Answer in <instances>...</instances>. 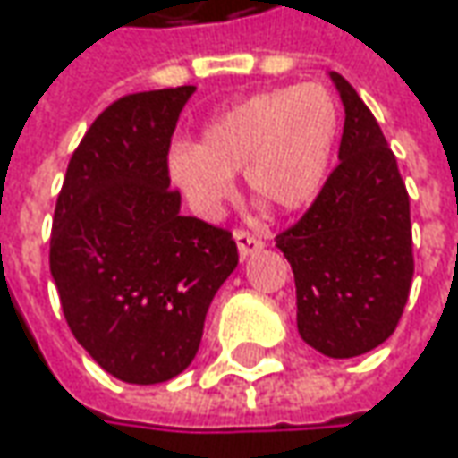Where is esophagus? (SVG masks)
Here are the masks:
<instances>
[{
    "label": "esophagus",
    "mask_w": 458,
    "mask_h": 458,
    "mask_svg": "<svg viewBox=\"0 0 458 458\" xmlns=\"http://www.w3.org/2000/svg\"><path fill=\"white\" fill-rule=\"evenodd\" d=\"M235 243H238V253H241V259H246L250 253H256V250L264 249V241L259 238V235H253L249 230H235Z\"/></svg>",
    "instance_id": "obj_1"
}]
</instances>
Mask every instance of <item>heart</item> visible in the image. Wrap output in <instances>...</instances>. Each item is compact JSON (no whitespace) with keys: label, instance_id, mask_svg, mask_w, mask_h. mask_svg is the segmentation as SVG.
<instances>
[{"label":"heart","instance_id":"heart-1","mask_svg":"<svg viewBox=\"0 0 458 458\" xmlns=\"http://www.w3.org/2000/svg\"><path fill=\"white\" fill-rule=\"evenodd\" d=\"M335 135L338 107L326 87L310 81L256 91L217 112L199 146H174L169 176L202 217H215L230 199L235 171H243L259 202L292 212L323 187Z\"/></svg>","mask_w":458,"mask_h":458}]
</instances>
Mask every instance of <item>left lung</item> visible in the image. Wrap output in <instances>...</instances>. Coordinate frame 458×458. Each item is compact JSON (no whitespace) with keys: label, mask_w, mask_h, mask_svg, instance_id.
Masks as SVG:
<instances>
[{"label":"left lung","mask_w":458,"mask_h":458,"mask_svg":"<svg viewBox=\"0 0 458 458\" xmlns=\"http://www.w3.org/2000/svg\"><path fill=\"white\" fill-rule=\"evenodd\" d=\"M338 166L276 246L297 287V330L330 359L361 356L394 333L412 284L410 197L379 123L341 73Z\"/></svg>","instance_id":"left-lung-1"}]
</instances>
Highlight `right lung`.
<instances>
[{
  "mask_svg": "<svg viewBox=\"0 0 458 458\" xmlns=\"http://www.w3.org/2000/svg\"><path fill=\"white\" fill-rule=\"evenodd\" d=\"M194 87L125 94L73 150L53 212L50 274L73 338L128 385L190 367L209 302L238 267L233 233L179 212L169 148Z\"/></svg>",
  "mask_w": 458,
  "mask_h": 458,
  "instance_id": "1",
  "label": "right lung"
}]
</instances>
